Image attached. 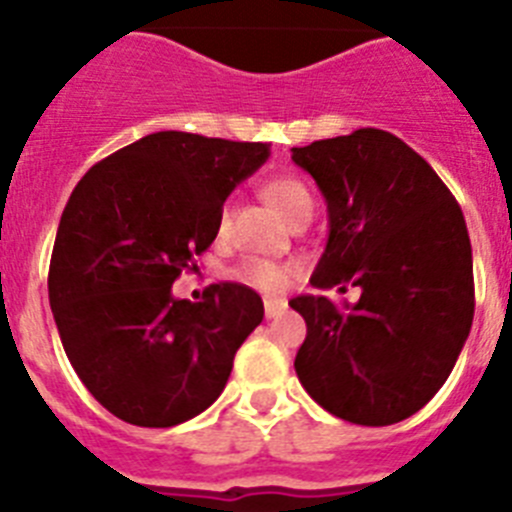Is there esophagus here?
Here are the masks:
<instances>
[{
	"label": "esophagus",
	"mask_w": 512,
	"mask_h": 512,
	"mask_svg": "<svg viewBox=\"0 0 512 512\" xmlns=\"http://www.w3.org/2000/svg\"><path fill=\"white\" fill-rule=\"evenodd\" d=\"M287 310V300H279V297H266L264 300V312L266 318H279Z\"/></svg>",
	"instance_id": "34e87169"
}]
</instances>
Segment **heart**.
I'll return each instance as SVG.
<instances>
[{
    "label": "heart",
    "mask_w": 512,
    "mask_h": 512,
    "mask_svg": "<svg viewBox=\"0 0 512 512\" xmlns=\"http://www.w3.org/2000/svg\"><path fill=\"white\" fill-rule=\"evenodd\" d=\"M261 194L287 223H292V220L302 215H312V205H315L312 194L307 184L300 182L297 176H271V179L261 184ZM225 223H228V207H223V212H220V225ZM238 277L246 284H251L253 289H259V292L279 295L297 277V266L277 264V261H246L241 271H238Z\"/></svg>",
    "instance_id": "heart-1"
}]
</instances>
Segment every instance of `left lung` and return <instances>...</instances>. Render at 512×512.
Here are the masks:
<instances>
[{"mask_svg": "<svg viewBox=\"0 0 512 512\" xmlns=\"http://www.w3.org/2000/svg\"><path fill=\"white\" fill-rule=\"evenodd\" d=\"M328 205L318 289H361L338 310L323 295L289 300L307 323L295 372L336 418L392 425L449 379L474 318L472 243L454 194L397 135L361 128L292 148Z\"/></svg>", "mask_w": 512, "mask_h": 512, "instance_id": "left-lung-1", "label": "left lung"}]
</instances>
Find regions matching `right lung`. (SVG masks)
<instances>
[{
    "label": "right lung",
    "mask_w": 512,
    "mask_h": 512,
    "mask_svg": "<svg viewBox=\"0 0 512 512\" xmlns=\"http://www.w3.org/2000/svg\"><path fill=\"white\" fill-rule=\"evenodd\" d=\"M266 158V143L161 130L94 164L63 207L48 271L58 336L125 423L171 428L210 408L264 320L246 284H212L202 302L176 300L171 284L197 269L223 202Z\"/></svg>",
    "instance_id": "obj_1"
}]
</instances>
